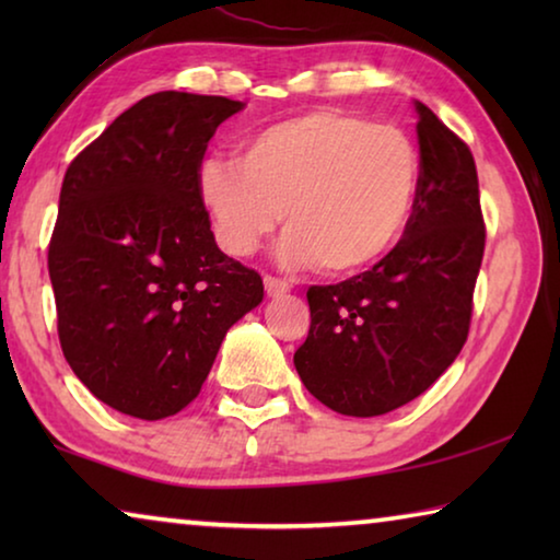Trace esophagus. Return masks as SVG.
<instances>
[{"label":"esophagus","mask_w":560,"mask_h":560,"mask_svg":"<svg viewBox=\"0 0 560 560\" xmlns=\"http://www.w3.org/2000/svg\"><path fill=\"white\" fill-rule=\"evenodd\" d=\"M264 289H267V296H271V299L283 296V293L291 291L289 283L277 279V277H264Z\"/></svg>","instance_id":"obj_1"}]
</instances>
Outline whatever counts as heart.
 Instances as JSON below:
<instances>
[{"label":"heart","mask_w":560,"mask_h":560,"mask_svg":"<svg viewBox=\"0 0 560 560\" xmlns=\"http://www.w3.org/2000/svg\"><path fill=\"white\" fill-rule=\"evenodd\" d=\"M420 177V150L405 130L320 108L259 130L240 160L205 158L197 192L232 257L257 252L281 217L283 261L353 273L402 240Z\"/></svg>","instance_id":"1"}]
</instances>
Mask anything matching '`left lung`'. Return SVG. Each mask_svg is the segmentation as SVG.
I'll return each mask as SVG.
<instances>
[{
	"label": "left lung",
	"instance_id": "8db88e82",
	"mask_svg": "<svg viewBox=\"0 0 560 560\" xmlns=\"http://www.w3.org/2000/svg\"><path fill=\"white\" fill-rule=\"evenodd\" d=\"M420 192L385 257L334 287H311V328L293 353L330 410L375 417L422 395L459 355L485 257L479 179L467 143L415 101Z\"/></svg>",
	"mask_w": 560,
	"mask_h": 560
}]
</instances>
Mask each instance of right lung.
Returning <instances> with one entry per match:
<instances>
[{
    "mask_svg": "<svg viewBox=\"0 0 560 560\" xmlns=\"http://www.w3.org/2000/svg\"><path fill=\"white\" fill-rule=\"evenodd\" d=\"M242 101L160 91L66 170L49 277L75 377L113 410L163 420L202 390L222 340L264 299L217 246L197 167Z\"/></svg>",
    "mask_w": 560,
    "mask_h": 560,
    "instance_id": "obj_1",
    "label": "right lung"
}]
</instances>
